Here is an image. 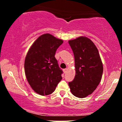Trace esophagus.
Masks as SVG:
<instances>
[{"label": "esophagus", "instance_id": "obj_1", "mask_svg": "<svg viewBox=\"0 0 122 122\" xmlns=\"http://www.w3.org/2000/svg\"><path fill=\"white\" fill-rule=\"evenodd\" d=\"M66 71H67V69H66V68H65V69H63V72H64V73H65L66 72Z\"/></svg>", "mask_w": 122, "mask_h": 122}]
</instances>
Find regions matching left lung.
Masks as SVG:
<instances>
[{"mask_svg":"<svg viewBox=\"0 0 122 122\" xmlns=\"http://www.w3.org/2000/svg\"><path fill=\"white\" fill-rule=\"evenodd\" d=\"M75 56L76 75L69 82L74 96L84 98L91 95L100 83L103 66L99 51L93 42L85 37L69 41Z\"/></svg>","mask_w":122,"mask_h":122,"instance_id":"8db88e82","label":"left lung"}]
</instances>
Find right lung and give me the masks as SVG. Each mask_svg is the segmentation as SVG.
I'll return each instance as SVG.
<instances>
[{
  "mask_svg": "<svg viewBox=\"0 0 122 122\" xmlns=\"http://www.w3.org/2000/svg\"><path fill=\"white\" fill-rule=\"evenodd\" d=\"M63 43L50 34L41 36L29 50L25 61L26 79L36 93H52L62 79V71L55 58L56 51Z\"/></svg>",
  "mask_w": 122,
  "mask_h": 122,
  "instance_id": "right-lung-1",
  "label": "right lung"
}]
</instances>
